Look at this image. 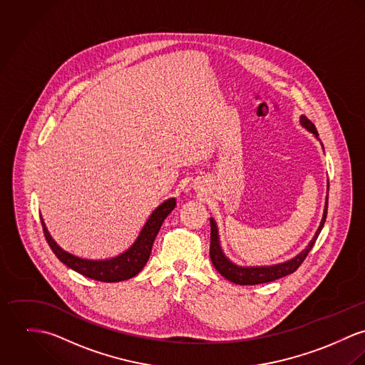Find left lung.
I'll return each mask as SVG.
<instances>
[{"mask_svg":"<svg viewBox=\"0 0 365 365\" xmlns=\"http://www.w3.org/2000/svg\"><path fill=\"white\" fill-rule=\"evenodd\" d=\"M301 124L308 128L309 131H312L315 135H318V130L315 127V124L308 120L305 116L301 118ZM326 215H327V197H326V205H324V217L321 221V225L314 237V240L307 246V249L304 252H301L297 257L291 259L289 262H285L282 264H276V266H267V267H238L234 263H231L222 253L220 243H218V231H217V225L214 222V220H210L211 224V235H210V259L214 264V267L217 269V272L225 277L227 280H230L231 283L240 284V285H255V284L270 283L274 282L277 279L285 277L291 273H294L305 260V257L308 256L309 250L312 249V246L315 245V241L318 240L322 228H324V221H326Z\"/></svg>","mask_w":365,"mask_h":365,"instance_id":"obj_1","label":"left lung"}]
</instances>
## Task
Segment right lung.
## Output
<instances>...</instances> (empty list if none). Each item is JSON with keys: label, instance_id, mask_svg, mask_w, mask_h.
Segmentation results:
<instances>
[{"label": "right lung", "instance_id": "right-lung-1", "mask_svg": "<svg viewBox=\"0 0 365 365\" xmlns=\"http://www.w3.org/2000/svg\"><path fill=\"white\" fill-rule=\"evenodd\" d=\"M175 205H176L175 199H169L163 202L151 214V217L145 222L143 231L140 232L137 241L133 243V246L127 252L122 253L120 256L108 259V260H86V259H81V257L67 253L66 250H63L57 243L53 241V238L50 237L47 228L44 227V222L41 218V227H43L44 238L48 243V246L51 247L53 253L66 266H68L70 269L76 270L77 273H80L88 279H92V280H98L102 283H118V282L128 280V279L134 277L147 264L150 255H151L153 243L163 225V220L169 215V212L175 208Z\"/></svg>", "mask_w": 365, "mask_h": 365}]
</instances>
